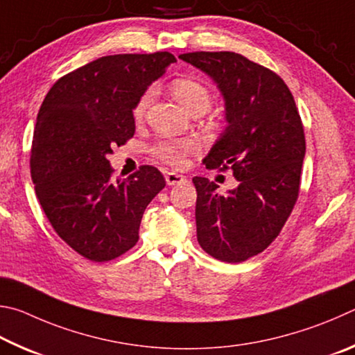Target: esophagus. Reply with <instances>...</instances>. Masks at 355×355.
I'll use <instances>...</instances> for the list:
<instances>
[{
	"instance_id": "34e87169",
	"label": "esophagus",
	"mask_w": 355,
	"mask_h": 355,
	"mask_svg": "<svg viewBox=\"0 0 355 355\" xmlns=\"http://www.w3.org/2000/svg\"><path fill=\"white\" fill-rule=\"evenodd\" d=\"M165 181L168 185H178V184H184L187 179H185L182 174H178V173H166L165 174Z\"/></svg>"
}]
</instances>
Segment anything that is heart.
Instances as JSON below:
<instances>
[{
	"mask_svg": "<svg viewBox=\"0 0 355 355\" xmlns=\"http://www.w3.org/2000/svg\"><path fill=\"white\" fill-rule=\"evenodd\" d=\"M171 93L173 96L178 99L179 104H181L185 110L190 112L191 115L204 114V112L209 109L210 101H212V95H210L207 85L201 83L200 79L190 76L174 79L171 83ZM151 101L153 92L148 90L146 93H143V96L139 99V103L135 104L134 109V116L137 120H140V118L145 115V112L149 107ZM196 149L198 143L191 139H166L160 140L157 145L154 146L153 151L159 159L166 162V164L181 166L184 165L185 157H187L190 153H195Z\"/></svg>",
	"mask_w": 355,
	"mask_h": 355,
	"instance_id": "heart-1",
	"label": "heart"
}]
</instances>
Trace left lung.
Segmentation results:
<instances>
[{
	"label": "left lung",
	"mask_w": 355,
	"mask_h": 355,
	"mask_svg": "<svg viewBox=\"0 0 355 355\" xmlns=\"http://www.w3.org/2000/svg\"><path fill=\"white\" fill-rule=\"evenodd\" d=\"M206 73L225 99L227 126L204 157L207 168L232 170L237 187L226 195L207 178L196 187V237L209 256L245 262L271 245L300 193L306 139L287 84L245 55L181 54Z\"/></svg>",
	"instance_id": "8db88e82"
}]
</instances>
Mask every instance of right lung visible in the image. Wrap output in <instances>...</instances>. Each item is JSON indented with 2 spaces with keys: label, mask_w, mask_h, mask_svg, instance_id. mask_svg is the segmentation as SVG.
<instances>
[{
  "label": "right lung",
  "mask_w": 355,
  "mask_h": 355,
  "mask_svg": "<svg viewBox=\"0 0 355 355\" xmlns=\"http://www.w3.org/2000/svg\"><path fill=\"white\" fill-rule=\"evenodd\" d=\"M174 62L166 51L105 55L65 74L43 99L31 149L35 195L59 237L92 262L137 243L143 212L165 187L151 165L112 181L107 155L134 135L135 104Z\"/></svg>",
  "instance_id": "add662e5"
}]
</instances>
